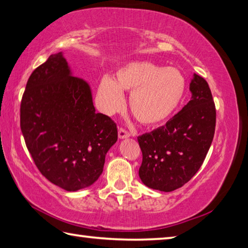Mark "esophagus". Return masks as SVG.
I'll return each instance as SVG.
<instances>
[{"label": "esophagus", "instance_id": "obj_1", "mask_svg": "<svg viewBox=\"0 0 248 248\" xmlns=\"http://www.w3.org/2000/svg\"><path fill=\"white\" fill-rule=\"evenodd\" d=\"M118 137L119 139H125L130 137V132L128 130H125L124 128H119L118 130Z\"/></svg>", "mask_w": 248, "mask_h": 248}]
</instances>
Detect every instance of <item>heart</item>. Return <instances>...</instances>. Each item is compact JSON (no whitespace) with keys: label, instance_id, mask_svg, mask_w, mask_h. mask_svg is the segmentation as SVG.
<instances>
[{"label":"heart","instance_id":"1","mask_svg":"<svg viewBox=\"0 0 248 248\" xmlns=\"http://www.w3.org/2000/svg\"><path fill=\"white\" fill-rule=\"evenodd\" d=\"M123 90L130 91L129 106L139 123L159 124L178 108L186 92V79L178 69L148 62H133L117 70L115 80L105 76L98 85L102 110L112 114L124 104Z\"/></svg>","mask_w":248,"mask_h":248}]
</instances>
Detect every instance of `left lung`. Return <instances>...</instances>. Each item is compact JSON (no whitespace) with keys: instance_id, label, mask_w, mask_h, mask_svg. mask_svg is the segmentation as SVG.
Returning <instances> with one entry per match:
<instances>
[{"instance_id":"obj_1","label":"left lung","mask_w":248,"mask_h":248,"mask_svg":"<svg viewBox=\"0 0 248 248\" xmlns=\"http://www.w3.org/2000/svg\"><path fill=\"white\" fill-rule=\"evenodd\" d=\"M192 98L163 127L138 137L143 159L139 175L146 186L172 192L194 177L205 160L216 128L209 85L194 74Z\"/></svg>"}]
</instances>
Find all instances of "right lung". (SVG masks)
I'll list each match as a JSON object with an SVG mask.
<instances>
[{
	"instance_id": "add662e5",
	"label": "right lung",
	"mask_w": 248,
	"mask_h": 248,
	"mask_svg": "<svg viewBox=\"0 0 248 248\" xmlns=\"http://www.w3.org/2000/svg\"><path fill=\"white\" fill-rule=\"evenodd\" d=\"M20 129L40 172L66 191L91 186L118 139L110 117L95 112L89 84L73 77L62 52L28 79L20 104Z\"/></svg>"
}]
</instances>
